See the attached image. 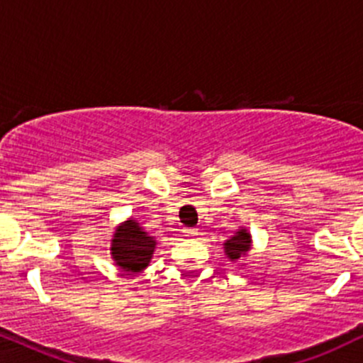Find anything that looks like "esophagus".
Instances as JSON below:
<instances>
[{"mask_svg": "<svg viewBox=\"0 0 363 363\" xmlns=\"http://www.w3.org/2000/svg\"><path fill=\"white\" fill-rule=\"evenodd\" d=\"M182 234H184L186 238H196V235H199V230H196V228H184Z\"/></svg>", "mask_w": 363, "mask_h": 363, "instance_id": "obj_1", "label": "esophagus"}]
</instances>
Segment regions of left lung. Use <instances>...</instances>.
<instances>
[{"label":"left lung","mask_w":363,"mask_h":363,"mask_svg":"<svg viewBox=\"0 0 363 363\" xmlns=\"http://www.w3.org/2000/svg\"><path fill=\"white\" fill-rule=\"evenodd\" d=\"M252 245L253 239L248 228L238 227L234 235H230V238L223 242L225 257H227L230 262H239V260H242L248 255V252L252 250ZM241 266H245V264H241Z\"/></svg>","instance_id":"1"}]
</instances>
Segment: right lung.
Returning <instances> with one entry per match:
<instances>
[{
  "mask_svg": "<svg viewBox=\"0 0 363 363\" xmlns=\"http://www.w3.org/2000/svg\"><path fill=\"white\" fill-rule=\"evenodd\" d=\"M157 241L150 235L138 220L125 218L115 227L110 239V255L115 266L125 273H142L152 260Z\"/></svg>",
  "mask_w": 363,
  "mask_h": 363,
  "instance_id": "right-lung-1",
  "label": "right lung"
}]
</instances>
